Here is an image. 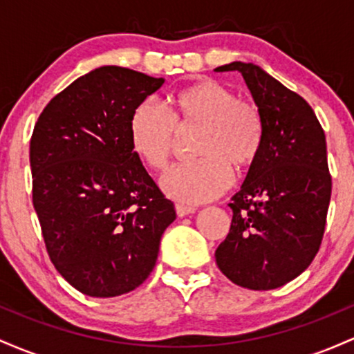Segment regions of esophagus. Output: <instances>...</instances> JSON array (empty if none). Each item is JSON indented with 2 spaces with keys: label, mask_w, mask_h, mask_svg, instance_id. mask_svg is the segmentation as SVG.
<instances>
[{
  "label": "esophagus",
  "mask_w": 354,
  "mask_h": 354,
  "mask_svg": "<svg viewBox=\"0 0 354 354\" xmlns=\"http://www.w3.org/2000/svg\"><path fill=\"white\" fill-rule=\"evenodd\" d=\"M174 209H176V214L180 218L188 216V214H193L194 211H196V208H193V206H185V205H180V203H178V205L174 206Z\"/></svg>",
  "instance_id": "1"
}]
</instances>
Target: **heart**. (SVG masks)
<instances>
[{
	"label": "heart",
	"mask_w": 354,
	"mask_h": 354,
	"mask_svg": "<svg viewBox=\"0 0 354 354\" xmlns=\"http://www.w3.org/2000/svg\"><path fill=\"white\" fill-rule=\"evenodd\" d=\"M169 115L154 101L133 111L129 138L135 153L153 169L166 168L176 145V128H200L193 163L178 165L161 178V189L173 200L198 205L218 198L231 185V166H250L263 143L258 109L239 101L236 93L213 80H201L173 96Z\"/></svg>",
	"instance_id": "b5f03b06"
}]
</instances>
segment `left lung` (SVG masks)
I'll list each match as a JSON object with an SVG mask.
<instances>
[{"label": "left lung", "mask_w": 354, "mask_h": 354, "mask_svg": "<svg viewBox=\"0 0 354 354\" xmlns=\"http://www.w3.org/2000/svg\"><path fill=\"white\" fill-rule=\"evenodd\" d=\"M263 121V143L231 198V228L214 258L248 290H274L311 265L331 198L326 138L310 104L258 64L233 61Z\"/></svg>", "instance_id": "8db88e82"}]
</instances>
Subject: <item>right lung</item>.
Segmentation results:
<instances>
[{
    "instance_id": "add662e5",
    "label": "right lung",
    "mask_w": 354,
    "mask_h": 354,
    "mask_svg": "<svg viewBox=\"0 0 354 354\" xmlns=\"http://www.w3.org/2000/svg\"><path fill=\"white\" fill-rule=\"evenodd\" d=\"M163 83L128 68H96L56 95L35 124L33 205L48 254L93 298L140 286L176 219L129 138L133 111Z\"/></svg>"
}]
</instances>
